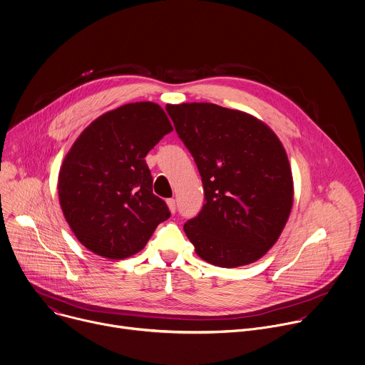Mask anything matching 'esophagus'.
<instances>
[{
  "instance_id": "obj_1",
  "label": "esophagus",
  "mask_w": 365,
  "mask_h": 365,
  "mask_svg": "<svg viewBox=\"0 0 365 365\" xmlns=\"http://www.w3.org/2000/svg\"><path fill=\"white\" fill-rule=\"evenodd\" d=\"M166 203H168L169 210H170L172 213H175V212H176V200L172 197V199H168V200H166Z\"/></svg>"
}]
</instances>
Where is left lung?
<instances>
[{
    "label": "left lung",
    "mask_w": 365,
    "mask_h": 365,
    "mask_svg": "<svg viewBox=\"0 0 365 365\" xmlns=\"http://www.w3.org/2000/svg\"><path fill=\"white\" fill-rule=\"evenodd\" d=\"M205 189L199 215L183 226L195 252L222 268L261 259L278 240L294 203L287 152L259 118L212 103L168 104Z\"/></svg>",
    "instance_id": "8db88e82"
}]
</instances>
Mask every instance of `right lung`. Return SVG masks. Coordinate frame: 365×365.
<instances>
[{"instance_id":"obj_1","label":"right lung","mask_w":365,"mask_h":365,"mask_svg":"<svg viewBox=\"0 0 365 365\" xmlns=\"http://www.w3.org/2000/svg\"><path fill=\"white\" fill-rule=\"evenodd\" d=\"M173 130L163 108L139 101L110 110L81 132L58 173V199L80 244L107 259L140 252L170 216L153 195L146 155Z\"/></svg>"}]
</instances>
